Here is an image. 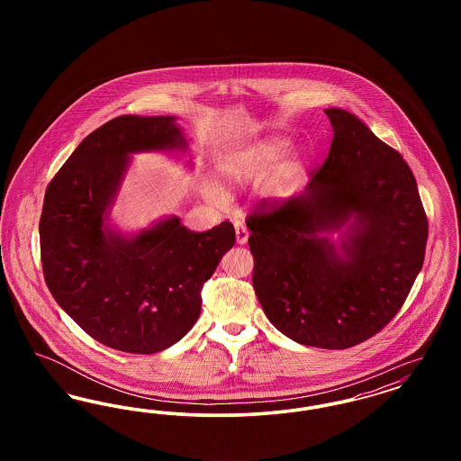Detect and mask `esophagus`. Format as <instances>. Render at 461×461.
I'll return each mask as SVG.
<instances>
[{"instance_id": "obj_1", "label": "esophagus", "mask_w": 461, "mask_h": 461, "mask_svg": "<svg viewBox=\"0 0 461 461\" xmlns=\"http://www.w3.org/2000/svg\"><path fill=\"white\" fill-rule=\"evenodd\" d=\"M235 235H237V241H239L240 245H243V243L247 241V239H249V231H247V228H245L243 224H240V222L235 224Z\"/></svg>"}]
</instances>
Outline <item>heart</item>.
<instances>
[{"label": "heart", "mask_w": 461, "mask_h": 461, "mask_svg": "<svg viewBox=\"0 0 461 461\" xmlns=\"http://www.w3.org/2000/svg\"><path fill=\"white\" fill-rule=\"evenodd\" d=\"M288 149V141L285 138H266L259 143H254L240 152L228 155L221 162V176L230 183V185H252L258 181H263L267 176L273 173L276 166L280 162V158ZM301 160L288 158L282 162L275 176L271 177V188L275 192H284L286 185L294 179V176L299 173ZM211 197L218 202H224V194L212 188Z\"/></svg>", "instance_id": "1"}]
</instances>
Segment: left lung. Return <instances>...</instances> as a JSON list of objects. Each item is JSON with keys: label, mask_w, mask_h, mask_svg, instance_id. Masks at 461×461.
<instances>
[{"label": "left lung", "mask_w": 461, "mask_h": 461, "mask_svg": "<svg viewBox=\"0 0 461 461\" xmlns=\"http://www.w3.org/2000/svg\"><path fill=\"white\" fill-rule=\"evenodd\" d=\"M333 140L299 197L247 216L252 285L269 321L321 349L368 340L399 312L425 258L429 221L402 155L356 115L327 109ZM352 215L342 260L317 233Z\"/></svg>", "instance_id": "8db88e82"}]
</instances>
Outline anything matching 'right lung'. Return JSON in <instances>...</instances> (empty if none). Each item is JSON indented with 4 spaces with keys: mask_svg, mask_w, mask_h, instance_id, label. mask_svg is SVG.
I'll list each match as a JSON object with an SVG mask.
<instances>
[{
    "mask_svg": "<svg viewBox=\"0 0 461 461\" xmlns=\"http://www.w3.org/2000/svg\"><path fill=\"white\" fill-rule=\"evenodd\" d=\"M185 147L171 115H121L88 134L46 188L44 282L59 306L112 349L154 354L183 339L198 320L202 286L235 243L230 221L195 233L169 218L130 240L104 226L130 154Z\"/></svg>",
    "mask_w": 461,
    "mask_h": 461,
    "instance_id": "obj_1",
    "label": "right lung"
}]
</instances>
